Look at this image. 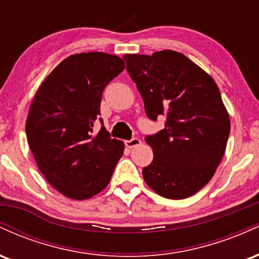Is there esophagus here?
Here are the masks:
<instances>
[{
	"mask_svg": "<svg viewBox=\"0 0 259 259\" xmlns=\"http://www.w3.org/2000/svg\"><path fill=\"white\" fill-rule=\"evenodd\" d=\"M140 145H141V140L138 138H134L132 140H126L125 141V146L127 148H134L136 146H140Z\"/></svg>",
	"mask_w": 259,
	"mask_h": 259,
	"instance_id": "34e87169",
	"label": "esophagus"
}]
</instances>
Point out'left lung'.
I'll return each mask as SVG.
<instances>
[{"instance_id":"1","label":"left lung","mask_w":259,"mask_h":259,"mask_svg":"<svg viewBox=\"0 0 259 259\" xmlns=\"http://www.w3.org/2000/svg\"><path fill=\"white\" fill-rule=\"evenodd\" d=\"M123 58L147 117H167L164 129L146 138L153 160L142 169L144 180L170 200L195 195L214 175L230 134L218 86L191 59L171 50Z\"/></svg>"}]
</instances>
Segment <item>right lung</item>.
Masks as SVG:
<instances>
[{
  "mask_svg": "<svg viewBox=\"0 0 259 259\" xmlns=\"http://www.w3.org/2000/svg\"><path fill=\"white\" fill-rule=\"evenodd\" d=\"M125 68L120 57L103 52L76 53L59 63L37 89L25 132L37 168L72 200H88L106 189L124 142L105 126L94 135L102 92Z\"/></svg>",
  "mask_w": 259,
  "mask_h": 259,
  "instance_id": "1",
  "label": "right lung"
}]
</instances>
